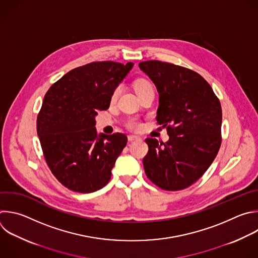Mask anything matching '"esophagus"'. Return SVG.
<instances>
[{"instance_id":"34e87169","label":"esophagus","mask_w":258,"mask_h":258,"mask_svg":"<svg viewBox=\"0 0 258 258\" xmlns=\"http://www.w3.org/2000/svg\"><path fill=\"white\" fill-rule=\"evenodd\" d=\"M127 140H128L130 142H134V141L141 140V138H139V137H137V136H132V135H130V136L127 137Z\"/></svg>"}]
</instances>
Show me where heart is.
<instances>
[{"label": "heart", "instance_id": "obj_1", "mask_svg": "<svg viewBox=\"0 0 258 258\" xmlns=\"http://www.w3.org/2000/svg\"><path fill=\"white\" fill-rule=\"evenodd\" d=\"M134 88H135L136 92L138 93V95H141L142 93L146 92L147 90L153 89V86L149 81H147L145 79H138L134 83ZM120 90H121L120 86H116V87L112 90V92L110 94V98H109L110 103H114L116 101V99H117V97L120 93ZM125 126L131 131L137 132V131H140L142 128V123L137 117H131L126 120Z\"/></svg>", "mask_w": 258, "mask_h": 258}]
</instances>
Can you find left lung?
Listing matches in <instances>:
<instances>
[{"label": "left lung", "instance_id": "left-lung-1", "mask_svg": "<svg viewBox=\"0 0 258 258\" xmlns=\"http://www.w3.org/2000/svg\"><path fill=\"white\" fill-rule=\"evenodd\" d=\"M159 92L157 122L167 143L148 138L143 159L147 177L158 187L176 191L198 181L215 160L222 143V107L211 85L197 72L174 63H139Z\"/></svg>", "mask_w": 258, "mask_h": 258}]
</instances>
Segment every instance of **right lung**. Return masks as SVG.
Here are the masks:
<instances>
[{
  "label": "right lung",
  "mask_w": 258,
  "mask_h": 258,
  "mask_svg": "<svg viewBox=\"0 0 258 258\" xmlns=\"http://www.w3.org/2000/svg\"><path fill=\"white\" fill-rule=\"evenodd\" d=\"M133 66L93 61L70 71L46 92L37 115V135L48 168L67 188L90 194L109 182L127 137L97 136L95 116L109 108L112 90Z\"/></svg>",
  "instance_id": "obj_1"
}]
</instances>
